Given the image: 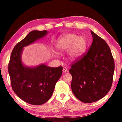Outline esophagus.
<instances>
[{
    "instance_id": "obj_1",
    "label": "esophagus",
    "mask_w": 122,
    "mask_h": 122,
    "mask_svg": "<svg viewBox=\"0 0 122 122\" xmlns=\"http://www.w3.org/2000/svg\"><path fill=\"white\" fill-rule=\"evenodd\" d=\"M62 71H63V73H66V72H67V71H68V69H67V68H66V67H64L63 68Z\"/></svg>"
}]
</instances>
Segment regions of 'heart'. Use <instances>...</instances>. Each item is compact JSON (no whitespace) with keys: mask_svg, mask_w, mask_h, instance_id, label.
I'll list each match as a JSON object with an SVG mask.
<instances>
[{"mask_svg":"<svg viewBox=\"0 0 122 122\" xmlns=\"http://www.w3.org/2000/svg\"><path fill=\"white\" fill-rule=\"evenodd\" d=\"M56 47L59 52L69 51L71 59L75 60L82 56L86 51V42L83 37L74 34H67L61 36L57 40Z\"/></svg>","mask_w":122,"mask_h":122,"instance_id":"obj_1","label":"heart"}]
</instances>
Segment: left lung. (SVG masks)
<instances>
[{"mask_svg": "<svg viewBox=\"0 0 122 122\" xmlns=\"http://www.w3.org/2000/svg\"><path fill=\"white\" fill-rule=\"evenodd\" d=\"M93 40L87 52L71 63V88L81 102L100 100L110 90L115 62L110 48L104 39L91 31Z\"/></svg>", "mask_w": 122, "mask_h": 122, "instance_id": "left-lung-1", "label": "left lung"}]
</instances>
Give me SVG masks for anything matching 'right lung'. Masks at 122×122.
<instances>
[{"label":"right lung","instance_id":"add662e5","mask_svg":"<svg viewBox=\"0 0 122 122\" xmlns=\"http://www.w3.org/2000/svg\"><path fill=\"white\" fill-rule=\"evenodd\" d=\"M47 30H32L14 46L9 63V73L14 92L25 102L41 105L51 97L55 84L61 76L62 67L41 65L35 68L23 66L21 55L23 47L42 38Z\"/></svg>","mask_w":122,"mask_h":122}]
</instances>
